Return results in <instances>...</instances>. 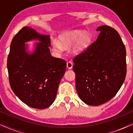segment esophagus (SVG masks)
I'll return each mask as SVG.
<instances>
[{"label": "esophagus", "mask_w": 133, "mask_h": 133, "mask_svg": "<svg viewBox=\"0 0 133 133\" xmlns=\"http://www.w3.org/2000/svg\"><path fill=\"white\" fill-rule=\"evenodd\" d=\"M72 66H73V63H72L71 61H68L66 63V66L68 68L71 69L72 68Z\"/></svg>", "instance_id": "obj_1"}]
</instances>
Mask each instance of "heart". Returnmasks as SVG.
Returning <instances> with one entry per match:
<instances>
[{
    "label": "heart",
    "mask_w": 133,
    "mask_h": 133,
    "mask_svg": "<svg viewBox=\"0 0 133 133\" xmlns=\"http://www.w3.org/2000/svg\"><path fill=\"white\" fill-rule=\"evenodd\" d=\"M59 42L52 41V45L55 50L60 51L62 49V46H68L76 42L72 47V52L74 54H80L90 45L91 37L88 32L76 30L63 32L59 36Z\"/></svg>",
    "instance_id": "heart-1"
}]
</instances>
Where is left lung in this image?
I'll use <instances>...</instances> for the list:
<instances>
[{
    "instance_id": "obj_1",
    "label": "left lung",
    "mask_w": 133,
    "mask_h": 133,
    "mask_svg": "<svg viewBox=\"0 0 133 133\" xmlns=\"http://www.w3.org/2000/svg\"><path fill=\"white\" fill-rule=\"evenodd\" d=\"M97 40L74 57L78 95L83 102L98 106L116 96L127 74L126 49L119 34L103 25Z\"/></svg>"
}]
</instances>
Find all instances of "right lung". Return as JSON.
<instances>
[{
	"instance_id": "1",
	"label": "right lung",
	"mask_w": 133,
	"mask_h": 133,
	"mask_svg": "<svg viewBox=\"0 0 133 133\" xmlns=\"http://www.w3.org/2000/svg\"><path fill=\"white\" fill-rule=\"evenodd\" d=\"M32 39L41 42L32 55L27 53L24 43ZM49 36L41 35L30 27L21 29L11 41L7 59L11 88L19 99L37 109L53 103L60 81L66 71L65 60L51 55Z\"/></svg>"
}]
</instances>
